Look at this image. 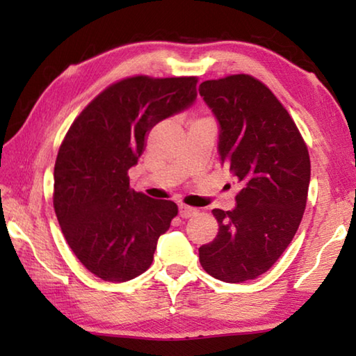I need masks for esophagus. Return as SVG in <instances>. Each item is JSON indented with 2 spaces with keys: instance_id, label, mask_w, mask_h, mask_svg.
<instances>
[{
  "instance_id": "esophagus-1",
  "label": "esophagus",
  "mask_w": 356,
  "mask_h": 356,
  "mask_svg": "<svg viewBox=\"0 0 356 356\" xmlns=\"http://www.w3.org/2000/svg\"><path fill=\"white\" fill-rule=\"evenodd\" d=\"M179 215L182 216V218H191V216L197 215V210L188 206H179Z\"/></svg>"
}]
</instances>
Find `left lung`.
<instances>
[{"instance_id":"obj_1","label":"left lung","mask_w":356,"mask_h":356,"mask_svg":"<svg viewBox=\"0 0 356 356\" xmlns=\"http://www.w3.org/2000/svg\"><path fill=\"white\" fill-rule=\"evenodd\" d=\"M220 125L218 154L240 185L232 210L213 209L218 234L200 248L213 278L264 275L292 242L308 200L311 161L297 125L275 94L250 75L200 84Z\"/></svg>"}]
</instances>
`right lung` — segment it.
<instances>
[{
	"instance_id": "1",
	"label": "right lung",
	"mask_w": 356,
	"mask_h": 356,
	"mask_svg": "<svg viewBox=\"0 0 356 356\" xmlns=\"http://www.w3.org/2000/svg\"><path fill=\"white\" fill-rule=\"evenodd\" d=\"M196 76L125 78L80 113L59 147L53 206L70 250L97 278L134 280L177 215L172 201L130 188L129 170L154 125L196 100Z\"/></svg>"
}]
</instances>
